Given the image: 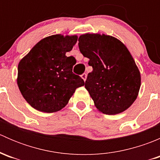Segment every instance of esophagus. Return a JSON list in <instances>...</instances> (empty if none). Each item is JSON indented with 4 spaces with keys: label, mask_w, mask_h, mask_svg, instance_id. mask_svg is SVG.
I'll list each match as a JSON object with an SVG mask.
<instances>
[{
    "label": "esophagus",
    "mask_w": 160,
    "mask_h": 160,
    "mask_svg": "<svg viewBox=\"0 0 160 160\" xmlns=\"http://www.w3.org/2000/svg\"><path fill=\"white\" fill-rule=\"evenodd\" d=\"M87 76H88V75H87V73H85V72H84V73H83V74H82V75H81L82 79H83V80H84V81L87 80Z\"/></svg>",
    "instance_id": "obj_1"
}]
</instances>
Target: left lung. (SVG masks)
<instances>
[{
  "label": "left lung",
  "instance_id": "obj_1",
  "mask_svg": "<svg viewBox=\"0 0 160 160\" xmlns=\"http://www.w3.org/2000/svg\"><path fill=\"white\" fill-rule=\"evenodd\" d=\"M78 41L80 52L93 68L85 88L97 108L109 115L128 109L138 96L141 76L126 46L114 37L99 34L82 35Z\"/></svg>",
  "mask_w": 160,
  "mask_h": 160
}]
</instances>
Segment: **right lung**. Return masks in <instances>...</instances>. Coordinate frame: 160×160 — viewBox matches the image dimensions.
Here are the masks:
<instances>
[{
  "mask_svg": "<svg viewBox=\"0 0 160 160\" xmlns=\"http://www.w3.org/2000/svg\"><path fill=\"white\" fill-rule=\"evenodd\" d=\"M77 35H54L38 42L19 62L18 86L27 102L36 110L52 113L63 108L83 79L72 72L73 56H66Z\"/></svg>",
  "mask_w": 160,
  "mask_h": 160,
  "instance_id": "right-lung-1",
  "label": "right lung"
}]
</instances>
